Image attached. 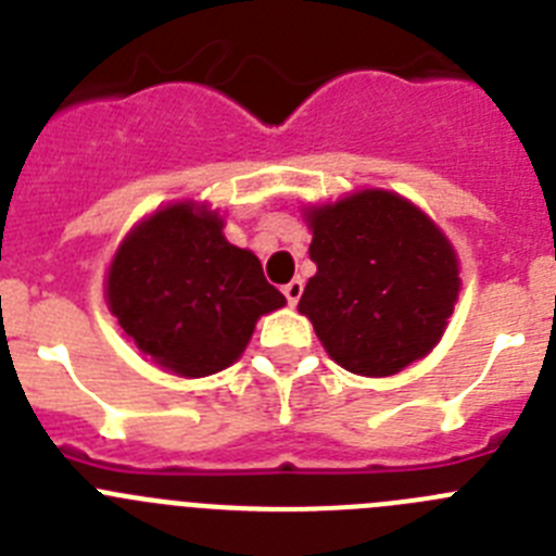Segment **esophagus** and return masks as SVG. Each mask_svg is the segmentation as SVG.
I'll return each mask as SVG.
<instances>
[{"label":"esophagus","instance_id":"1","mask_svg":"<svg viewBox=\"0 0 556 556\" xmlns=\"http://www.w3.org/2000/svg\"><path fill=\"white\" fill-rule=\"evenodd\" d=\"M283 294H287L289 306H294V303L301 301V294H303V281H301V278H292V281H289L287 287H283Z\"/></svg>","mask_w":556,"mask_h":556}]
</instances>
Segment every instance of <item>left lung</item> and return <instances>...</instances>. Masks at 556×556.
Wrapping results in <instances>:
<instances>
[{"instance_id":"obj_1","label":"left lung","mask_w":556,"mask_h":556,"mask_svg":"<svg viewBox=\"0 0 556 556\" xmlns=\"http://www.w3.org/2000/svg\"><path fill=\"white\" fill-rule=\"evenodd\" d=\"M317 264L301 294L328 356L356 376H395L440 342L459 262L424 211L384 189L306 211Z\"/></svg>"}]
</instances>
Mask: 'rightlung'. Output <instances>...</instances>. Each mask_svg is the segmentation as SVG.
<instances>
[{
    "mask_svg": "<svg viewBox=\"0 0 556 556\" xmlns=\"http://www.w3.org/2000/svg\"><path fill=\"white\" fill-rule=\"evenodd\" d=\"M223 225L205 205H166L127 233L108 269L105 301L119 328L175 376L230 367L255 320L287 303Z\"/></svg>",
    "mask_w": 556,
    "mask_h": 556,
    "instance_id": "right-lung-1",
    "label": "right lung"
}]
</instances>
